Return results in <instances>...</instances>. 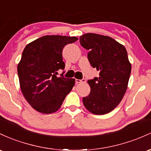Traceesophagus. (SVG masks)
<instances>
[{"mask_svg":"<svg viewBox=\"0 0 151 151\" xmlns=\"http://www.w3.org/2000/svg\"><path fill=\"white\" fill-rule=\"evenodd\" d=\"M86 82V79L83 78L82 80H79V79H76V84H80L82 83Z\"/></svg>","mask_w":151,"mask_h":151,"instance_id":"1","label":"esophagus"}]
</instances>
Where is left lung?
Instances as JSON below:
<instances>
[{
	"label": "left lung",
	"instance_id": "left-lung-1",
	"mask_svg": "<svg viewBox=\"0 0 151 151\" xmlns=\"http://www.w3.org/2000/svg\"><path fill=\"white\" fill-rule=\"evenodd\" d=\"M80 43L89 50L88 59L99 71V77L88 81L90 94L83 98L85 107L95 115L112 111L121 103L128 87L131 72L126 48L109 36L86 33Z\"/></svg>",
	"mask_w": 151,
	"mask_h": 151
}]
</instances>
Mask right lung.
Instances as JSON below:
<instances>
[{
  "label": "right lung",
  "mask_w": 151,
  "mask_h": 151,
  "mask_svg": "<svg viewBox=\"0 0 151 151\" xmlns=\"http://www.w3.org/2000/svg\"><path fill=\"white\" fill-rule=\"evenodd\" d=\"M78 40L76 37L45 35L25 46L18 74L22 93L26 101L38 112L49 114L57 111L75 85V79L58 77L64 70L63 48Z\"/></svg>",
  "instance_id": "1"
}]
</instances>
